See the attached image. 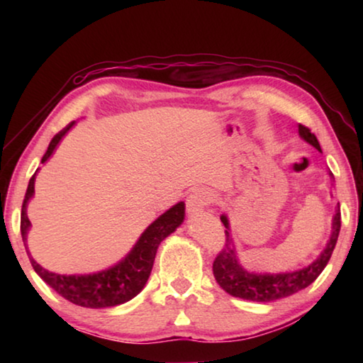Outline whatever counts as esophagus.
I'll return each instance as SVG.
<instances>
[{"label":"esophagus","mask_w":363,"mask_h":363,"mask_svg":"<svg viewBox=\"0 0 363 363\" xmlns=\"http://www.w3.org/2000/svg\"><path fill=\"white\" fill-rule=\"evenodd\" d=\"M211 203H213V194H211V190H208L205 187L195 189L194 192H190V195L187 196V201H186L187 211L190 214L203 210V208L210 206Z\"/></svg>","instance_id":"1"}]
</instances>
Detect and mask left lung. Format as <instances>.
<instances>
[{
    "mask_svg": "<svg viewBox=\"0 0 363 363\" xmlns=\"http://www.w3.org/2000/svg\"><path fill=\"white\" fill-rule=\"evenodd\" d=\"M299 136L306 143H309L317 150L322 152L315 134L311 133L309 128L299 125ZM220 220H223L225 227V242L218 253L216 259L213 262L214 279H216L220 288L232 294V296L248 301H257V303H270V301L291 296V294L309 286L322 274V270L328 264L341 229V213L340 210H336L333 218V232H331L327 248L323 250V253L318 256V259L312 262L311 266L301 269L298 272L288 274H251L238 264L235 247H233L229 233V220H227L225 216H220Z\"/></svg>",
    "mask_w": 363,
    "mask_h": 363,
    "instance_id": "1",
    "label": "left lung"
}]
</instances>
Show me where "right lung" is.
Wrapping results in <instances>:
<instances>
[{
  "instance_id": "1",
  "label": "right lung",
  "mask_w": 363,
  "mask_h": 363,
  "mask_svg": "<svg viewBox=\"0 0 363 363\" xmlns=\"http://www.w3.org/2000/svg\"><path fill=\"white\" fill-rule=\"evenodd\" d=\"M73 126V121L69 123L62 131H59L52 138L45 155L41 158V163L52 155L59 140L64 138V134ZM36 174V171H35ZM35 174L28 182L26 199L22 203L21 214V233L22 240H27V230L30 227V220L27 218V203L32 199L35 192ZM184 213L186 206L184 201L169 208L167 213H163L157 220L147 227L145 232L140 235L138 243L134 245L131 253L125 259L110 267L107 270L89 275H60L52 274L49 270L43 269L38 262L30 256L26 243V250L30 257V262L35 269V272L52 288L54 291L59 293L60 296L65 298L70 303L83 307H93V309H101V307H113L126 303L133 299L136 294L143 290L147 279L152 272L153 261L158 250V245L164 240L171 232H174L184 220Z\"/></svg>"
}]
</instances>
